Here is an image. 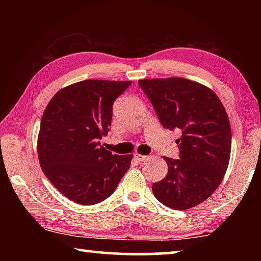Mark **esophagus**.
<instances>
[{"label": "esophagus", "mask_w": 261, "mask_h": 261, "mask_svg": "<svg viewBox=\"0 0 261 261\" xmlns=\"http://www.w3.org/2000/svg\"><path fill=\"white\" fill-rule=\"evenodd\" d=\"M135 159H136L137 161L143 162V161H146L147 159H148V156H146V155H141V154H135Z\"/></svg>", "instance_id": "1"}]
</instances>
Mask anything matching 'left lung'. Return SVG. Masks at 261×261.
Here are the masks:
<instances>
[{
	"instance_id": "8db88e82",
	"label": "left lung",
	"mask_w": 261,
	"mask_h": 261,
	"mask_svg": "<svg viewBox=\"0 0 261 261\" xmlns=\"http://www.w3.org/2000/svg\"><path fill=\"white\" fill-rule=\"evenodd\" d=\"M165 129L177 130L179 159L165 156L168 174L152 185L156 199L174 210L201 204L223 179L231 151L226 109L211 88L185 78L138 81Z\"/></svg>"
}]
</instances>
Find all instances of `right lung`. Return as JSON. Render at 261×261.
I'll return each mask as SVG.
<instances>
[{
  "mask_svg": "<svg viewBox=\"0 0 261 261\" xmlns=\"http://www.w3.org/2000/svg\"><path fill=\"white\" fill-rule=\"evenodd\" d=\"M131 81H87L62 88L43 112L38 136L40 167L59 191L81 205H94L116 190L132 154L100 145L112 125L113 105Z\"/></svg>",
  "mask_w": 261,
  "mask_h": 261,
  "instance_id": "add662e5",
  "label": "right lung"
}]
</instances>
